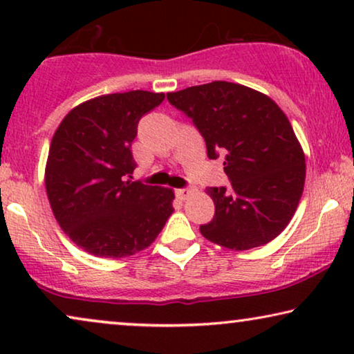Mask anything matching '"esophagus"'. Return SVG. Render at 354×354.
<instances>
[{"mask_svg": "<svg viewBox=\"0 0 354 354\" xmlns=\"http://www.w3.org/2000/svg\"><path fill=\"white\" fill-rule=\"evenodd\" d=\"M188 193H190V188H177L176 190V195L180 198V200H185L188 196Z\"/></svg>", "mask_w": 354, "mask_h": 354, "instance_id": "1", "label": "esophagus"}]
</instances>
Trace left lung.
I'll return each instance as SVG.
<instances>
[{"label":"left lung","mask_w":354,"mask_h":354,"mask_svg":"<svg viewBox=\"0 0 354 354\" xmlns=\"http://www.w3.org/2000/svg\"><path fill=\"white\" fill-rule=\"evenodd\" d=\"M206 142L207 158L224 159L230 187H209L216 211L201 235L230 250L269 243L288 225L304 187V154L292 124L269 96L216 80L167 93Z\"/></svg>","instance_id":"1"}]
</instances>
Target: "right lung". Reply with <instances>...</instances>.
Returning <instances> with one entry per match:
<instances>
[{
	"instance_id": "obj_1",
	"label": "right lung",
	"mask_w": 354,
	"mask_h": 354,
	"mask_svg": "<svg viewBox=\"0 0 354 354\" xmlns=\"http://www.w3.org/2000/svg\"><path fill=\"white\" fill-rule=\"evenodd\" d=\"M164 93L133 90L85 101L62 119L45 185L61 229L86 253L125 258L148 248L174 212V192L132 182L140 119Z\"/></svg>"
}]
</instances>
